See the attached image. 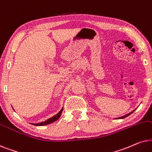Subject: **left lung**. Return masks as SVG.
Instances as JSON below:
<instances>
[{"instance_id": "8db88e82", "label": "left lung", "mask_w": 152, "mask_h": 152, "mask_svg": "<svg viewBox=\"0 0 152 152\" xmlns=\"http://www.w3.org/2000/svg\"><path fill=\"white\" fill-rule=\"evenodd\" d=\"M134 111H135V110H133L132 112H131L130 113H129V114H127V115H124V116H122V117H119L118 119H123V118H125V117H126L127 116H129V115H131V113H133V112H134Z\"/></svg>"}]
</instances>
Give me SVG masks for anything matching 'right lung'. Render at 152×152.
<instances>
[{
  "label": "right lung",
  "instance_id": "1",
  "mask_svg": "<svg viewBox=\"0 0 152 152\" xmlns=\"http://www.w3.org/2000/svg\"><path fill=\"white\" fill-rule=\"evenodd\" d=\"M62 110H63V108H62L61 110H60V112L58 113V114H56V115H54L53 117H50V118L48 119L47 120L44 121V122H42L37 123V124H32L35 125V126H44V125H47V124H50V123L56 122V120H58V119L60 118V115H61L62 113Z\"/></svg>",
  "mask_w": 152,
  "mask_h": 152
}]
</instances>
